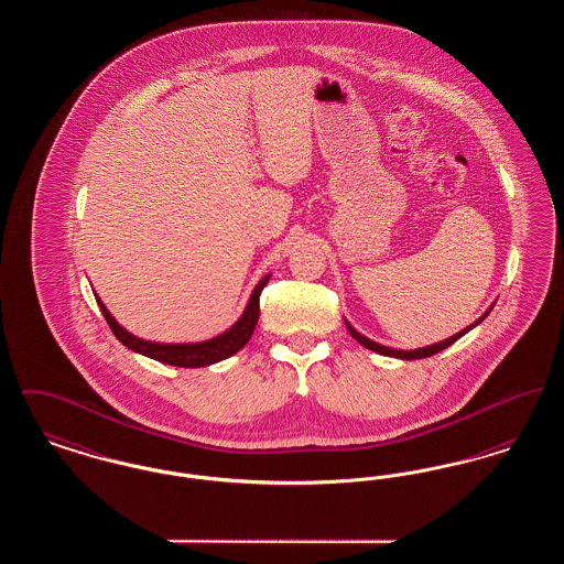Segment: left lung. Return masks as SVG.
<instances>
[{"label":"left lung","mask_w":564,"mask_h":564,"mask_svg":"<svg viewBox=\"0 0 564 564\" xmlns=\"http://www.w3.org/2000/svg\"><path fill=\"white\" fill-rule=\"evenodd\" d=\"M488 313H490V308L484 313L482 317L478 319L476 323H471L469 327H465V329H460L458 334L455 336H451V338H446V340H442V343H437V345H431V347H425V349H416V350H395L389 349V347H382V345H378L375 340H370V338H366V336H361L357 329H352L350 327V323H347V327H349V334L359 343V345H364L366 349L375 350V352H380V355H389V357H400V359H423V357H431V355H435V352H440V350L446 349V347H451L453 343H456L463 334H467L471 327H476L478 323H482L486 317H488Z\"/></svg>","instance_id":"8db88e82"}]
</instances>
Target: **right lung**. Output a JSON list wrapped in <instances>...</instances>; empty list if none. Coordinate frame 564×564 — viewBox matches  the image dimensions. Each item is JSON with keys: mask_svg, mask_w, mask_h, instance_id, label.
<instances>
[{"mask_svg": "<svg viewBox=\"0 0 564 564\" xmlns=\"http://www.w3.org/2000/svg\"><path fill=\"white\" fill-rule=\"evenodd\" d=\"M270 276H264L253 294L247 302V308L241 315V319L235 323L228 332H224L221 336H215L212 340H205V343H194V345H161V343H150V340H141L133 334H129L122 325H118V322L109 315L106 304L97 297V304L108 322L109 329L113 332V336L129 349L134 352H141L145 357H152L156 361L162 364H169V366H177V368H203V366H212L215 361H221L230 355H235L237 350H241L247 340L251 338L253 329H256V323L260 317V294L262 290L267 288Z\"/></svg>", "mask_w": 564, "mask_h": 564, "instance_id": "right-lung-1", "label": "right lung"}]
</instances>
